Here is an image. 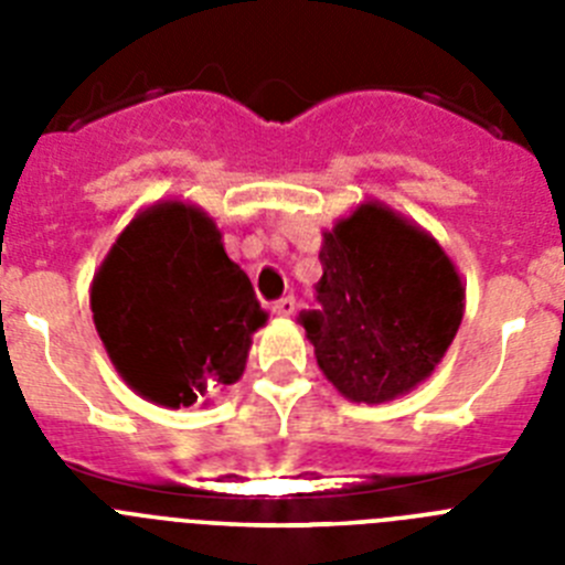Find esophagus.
Returning a JSON list of instances; mask_svg holds the SVG:
<instances>
[{"label":"esophagus","mask_w":565,"mask_h":565,"mask_svg":"<svg viewBox=\"0 0 565 565\" xmlns=\"http://www.w3.org/2000/svg\"><path fill=\"white\" fill-rule=\"evenodd\" d=\"M271 311L277 313V317H294V313H297V299L294 297L277 299V302L271 306Z\"/></svg>","instance_id":"1"}]
</instances>
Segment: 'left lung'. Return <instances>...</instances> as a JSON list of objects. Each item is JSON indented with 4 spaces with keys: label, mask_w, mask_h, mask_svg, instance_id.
<instances>
[{
    "label": "left lung",
    "mask_w": 565,
    "mask_h": 565,
    "mask_svg": "<svg viewBox=\"0 0 565 565\" xmlns=\"http://www.w3.org/2000/svg\"><path fill=\"white\" fill-rule=\"evenodd\" d=\"M317 311L302 328L351 402L384 404L430 379L463 319V282L438 239L379 201L322 232Z\"/></svg>",
    "instance_id": "obj_1"
}]
</instances>
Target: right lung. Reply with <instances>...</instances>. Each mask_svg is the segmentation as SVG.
I'll list each match as a JSON object with an SVG mask.
<instances>
[{
	"label": "right lung",
	"instance_id": "add662e5",
	"mask_svg": "<svg viewBox=\"0 0 565 565\" xmlns=\"http://www.w3.org/2000/svg\"><path fill=\"white\" fill-rule=\"evenodd\" d=\"M89 308L115 371L169 411L237 382L268 319L217 223L186 201L135 214L93 277Z\"/></svg>",
	"mask_w": 565,
	"mask_h": 565
}]
</instances>
